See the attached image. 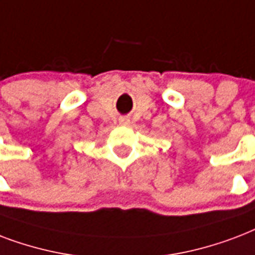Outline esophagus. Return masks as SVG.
Instances as JSON below:
<instances>
[{
    "label": "esophagus",
    "mask_w": 255,
    "mask_h": 255,
    "mask_svg": "<svg viewBox=\"0 0 255 255\" xmlns=\"http://www.w3.org/2000/svg\"><path fill=\"white\" fill-rule=\"evenodd\" d=\"M120 124L124 126H128L130 124V120L129 118H126V117H121L120 118Z\"/></svg>",
    "instance_id": "obj_1"
}]
</instances>
